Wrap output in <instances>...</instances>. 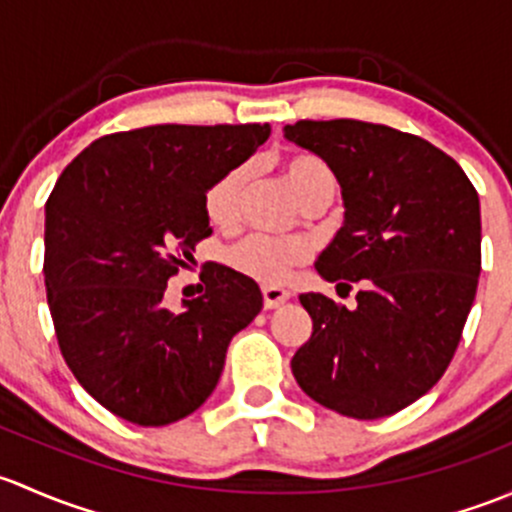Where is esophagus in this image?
<instances>
[{
    "instance_id": "1",
    "label": "esophagus",
    "mask_w": 512,
    "mask_h": 512,
    "mask_svg": "<svg viewBox=\"0 0 512 512\" xmlns=\"http://www.w3.org/2000/svg\"><path fill=\"white\" fill-rule=\"evenodd\" d=\"M291 298V293L281 286H263V305L266 308H281L286 300Z\"/></svg>"
}]
</instances>
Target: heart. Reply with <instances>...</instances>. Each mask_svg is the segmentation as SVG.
Returning a JSON list of instances; mask_svg holds the SVG:
<instances>
[{
	"label": "heart",
	"mask_w": 512,
	"mask_h": 512,
	"mask_svg": "<svg viewBox=\"0 0 512 512\" xmlns=\"http://www.w3.org/2000/svg\"><path fill=\"white\" fill-rule=\"evenodd\" d=\"M281 175L303 204V209L325 207L337 194L333 167L315 155H288L281 160ZM249 182V165H234L214 179L204 192V214L214 226L234 224L241 194ZM308 246L300 239H276L266 234H249L226 249V263L241 276L258 283H281L295 266L305 263Z\"/></svg>",
	"instance_id": "obj_1"
}]
</instances>
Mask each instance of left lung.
<instances>
[{
    "label": "left lung",
    "instance_id": "obj_1",
    "mask_svg": "<svg viewBox=\"0 0 512 512\" xmlns=\"http://www.w3.org/2000/svg\"><path fill=\"white\" fill-rule=\"evenodd\" d=\"M283 135L333 167L345 199L315 268L360 288L355 310L300 295L313 335L293 377L337 414L382 419L429 392L461 342L481 273L478 192L444 150L389 125L298 120Z\"/></svg>",
    "mask_w": 512,
    "mask_h": 512
}]
</instances>
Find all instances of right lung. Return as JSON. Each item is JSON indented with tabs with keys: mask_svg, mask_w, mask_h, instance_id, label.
I'll use <instances>...</instances> for the list:
<instances>
[{
	"mask_svg": "<svg viewBox=\"0 0 512 512\" xmlns=\"http://www.w3.org/2000/svg\"><path fill=\"white\" fill-rule=\"evenodd\" d=\"M271 128L150 125L103 135L61 172L46 202L44 278L68 370L108 412L165 426L207 402L231 337L261 313L251 278L202 268L204 295L182 313L167 281L212 236L204 192Z\"/></svg>",
	"mask_w": 512,
	"mask_h": 512,
	"instance_id": "obj_1",
	"label": "right lung"
}]
</instances>
